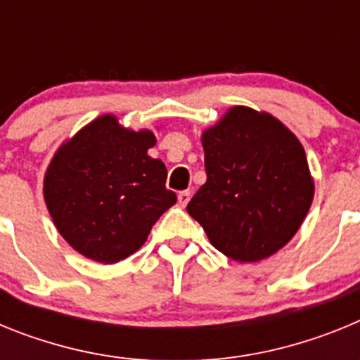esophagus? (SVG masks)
<instances>
[{
	"mask_svg": "<svg viewBox=\"0 0 360 360\" xmlns=\"http://www.w3.org/2000/svg\"><path fill=\"white\" fill-rule=\"evenodd\" d=\"M189 200H191L189 191H182V193H178V203H180L182 207H186L187 203H189Z\"/></svg>",
	"mask_w": 360,
	"mask_h": 360,
	"instance_id": "1",
	"label": "esophagus"
}]
</instances>
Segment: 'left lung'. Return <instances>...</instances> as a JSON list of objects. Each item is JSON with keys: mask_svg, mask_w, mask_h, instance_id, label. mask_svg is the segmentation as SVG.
Instances as JSON below:
<instances>
[{"mask_svg": "<svg viewBox=\"0 0 360 360\" xmlns=\"http://www.w3.org/2000/svg\"><path fill=\"white\" fill-rule=\"evenodd\" d=\"M207 182L187 212L214 249L238 263L262 262L299 231L314 178L297 136L279 119L232 106L202 133Z\"/></svg>", "mask_w": 360, "mask_h": 360, "instance_id": "obj_1", "label": "left lung"}]
</instances>
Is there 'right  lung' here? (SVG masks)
Instances as JSON below:
<instances>
[{
  "label": "right lung",
  "mask_w": 360,
  "mask_h": 360,
  "mask_svg": "<svg viewBox=\"0 0 360 360\" xmlns=\"http://www.w3.org/2000/svg\"><path fill=\"white\" fill-rule=\"evenodd\" d=\"M151 129L124 128L101 115L63 142L43 180L44 203L66 243L111 265L136 252L176 195L165 189L164 162L151 158Z\"/></svg>",
  "instance_id": "obj_1"
}]
</instances>
